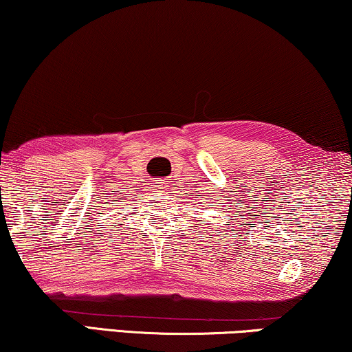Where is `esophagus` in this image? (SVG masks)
<instances>
[{"instance_id": "esophagus-1", "label": "esophagus", "mask_w": 352, "mask_h": 352, "mask_svg": "<svg viewBox=\"0 0 352 352\" xmlns=\"http://www.w3.org/2000/svg\"><path fill=\"white\" fill-rule=\"evenodd\" d=\"M157 190H160L161 192H164V191L167 190V185H166V183H164V182H161V183H160V185H157Z\"/></svg>"}]
</instances>
